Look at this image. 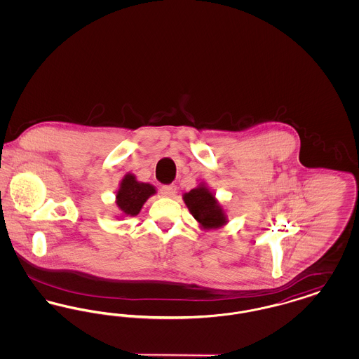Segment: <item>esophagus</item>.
Listing matches in <instances>:
<instances>
[{
	"mask_svg": "<svg viewBox=\"0 0 359 359\" xmlns=\"http://www.w3.org/2000/svg\"><path fill=\"white\" fill-rule=\"evenodd\" d=\"M160 194L163 195V196H167V198H172V196H175V194H176V186L175 184H168V186H163L161 189H160Z\"/></svg>",
	"mask_w": 359,
	"mask_h": 359,
	"instance_id": "1",
	"label": "esophagus"
}]
</instances>
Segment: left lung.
Wrapping results in <instances>:
<instances>
[{"instance_id": "1", "label": "left lung", "mask_w": 359, "mask_h": 359, "mask_svg": "<svg viewBox=\"0 0 359 359\" xmlns=\"http://www.w3.org/2000/svg\"><path fill=\"white\" fill-rule=\"evenodd\" d=\"M183 201L192 217L205 230L218 229L227 223L222 205L218 203L214 194L205 184L186 192Z\"/></svg>"}]
</instances>
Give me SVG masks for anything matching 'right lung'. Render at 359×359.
<instances>
[{"label":"right lung","mask_w":359,"mask_h":359,"mask_svg":"<svg viewBox=\"0 0 359 359\" xmlns=\"http://www.w3.org/2000/svg\"><path fill=\"white\" fill-rule=\"evenodd\" d=\"M156 194V188L149 183L137 182L136 176L128 173L121 180L120 188L116 195V203L122 215L135 217L137 215L147 199Z\"/></svg>","instance_id":"right-lung-1"}]
</instances>
